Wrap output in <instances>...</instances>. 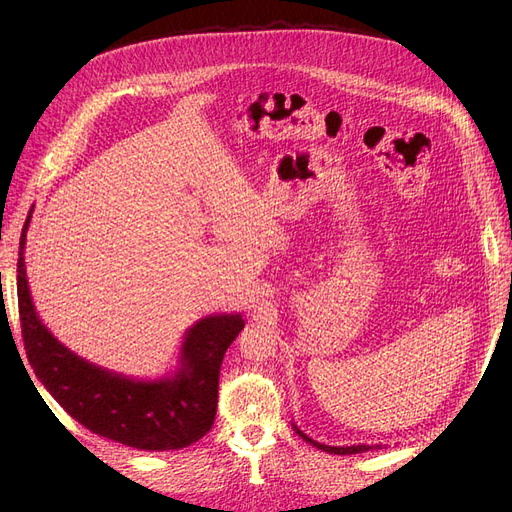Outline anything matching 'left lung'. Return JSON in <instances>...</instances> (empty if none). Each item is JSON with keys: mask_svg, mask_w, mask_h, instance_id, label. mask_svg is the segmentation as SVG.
Masks as SVG:
<instances>
[{"mask_svg": "<svg viewBox=\"0 0 512 512\" xmlns=\"http://www.w3.org/2000/svg\"><path fill=\"white\" fill-rule=\"evenodd\" d=\"M292 427H294V432H297L305 442H309L311 446H315V448H319V450L330 452V454H357V452H367V450H378V448H382L380 444H373V446H369V444H357V446H328V444H321V442L309 438L307 434H303L301 429H299L297 425H294V423H292Z\"/></svg>", "mask_w": 512, "mask_h": 512, "instance_id": "8db88e82", "label": "left lung"}]
</instances>
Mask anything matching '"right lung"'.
I'll list each match as a JSON object with an SVG mask.
<instances>
[{
  "mask_svg": "<svg viewBox=\"0 0 512 512\" xmlns=\"http://www.w3.org/2000/svg\"><path fill=\"white\" fill-rule=\"evenodd\" d=\"M24 222L18 251V313L29 363L64 411L80 425L139 450H180L201 440L218 409L220 367L228 346L245 328L240 313L199 319L184 334L178 369L170 378L132 380L72 353L35 311L24 267Z\"/></svg>",
  "mask_w": 512,
  "mask_h": 512,
  "instance_id": "right-lung-1",
  "label": "right lung"
}]
</instances>
